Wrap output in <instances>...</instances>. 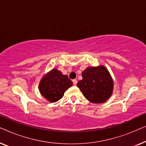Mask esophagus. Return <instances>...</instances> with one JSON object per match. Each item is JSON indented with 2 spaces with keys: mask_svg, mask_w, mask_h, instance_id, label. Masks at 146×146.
<instances>
[{
  "mask_svg": "<svg viewBox=\"0 0 146 146\" xmlns=\"http://www.w3.org/2000/svg\"><path fill=\"white\" fill-rule=\"evenodd\" d=\"M72 82H73V84H74V85H76L77 84V82H78V81H77V80H76V79H74V80H72Z\"/></svg>",
  "mask_w": 146,
  "mask_h": 146,
  "instance_id": "1",
  "label": "esophagus"
}]
</instances>
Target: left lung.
I'll list each match as a JSON object with an SVG mask.
<instances>
[{
	"label": "left lung",
	"instance_id": "1",
	"mask_svg": "<svg viewBox=\"0 0 146 146\" xmlns=\"http://www.w3.org/2000/svg\"><path fill=\"white\" fill-rule=\"evenodd\" d=\"M82 76V80L78 81L77 86L92 103H104L112 95L113 79L104 66L87 67Z\"/></svg>",
	"mask_w": 146,
	"mask_h": 146
}]
</instances>
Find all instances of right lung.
<instances>
[{"instance_id":"obj_1","label":"right lung","mask_w":146,"mask_h":146,"mask_svg":"<svg viewBox=\"0 0 146 146\" xmlns=\"http://www.w3.org/2000/svg\"><path fill=\"white\" fill-rule=\"evenodd\" d=\"M72 84L67 75H64L58 70L53 68L41 78L38 86L39 92L49 102H56L63 97L65 91Z\"/></svg>"}]
</instances>
